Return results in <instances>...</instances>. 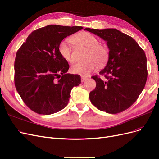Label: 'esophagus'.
<instances>
[{
    "label": "esophagus",
    "mask_w": 159,
    "mask_h": 159,
    "mask_svg": "<svg viewBox=\"0 0 159 159\" xmlns=\"http://www.w3.org/2000/svg\"><path fill=\"white\" fill-rule=\"evenodd\" d=\"M87 80V78H86V77L81 76V82H84V81L85 80Z\"/></svg>",
    "instance_id": "34e87169"
}]
</instances>
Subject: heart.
Listing matches in <instances>:
<instances>
[{"instance_id":"obj_1","label":"heart","mask_w":159,"mask_h":159,"mask_svg":"<svg viewBox=\"0 0 159 159\" xmlns=\"http://www.w3.org/2000/svg\"><path fill=\"white\" fill-rule=\"evenodd\" d=\"M72 40L75 44L88 48L86 57L89 58L85 61H79L74 63L71 68L72 73L84 76L88 75L97 68L98 65L96 61L99 64L102 65L107 60L108 49L104 45L98 44V39L94 35L86 32H80L75 35ZM58 50L61 57L66 60L70 62L74 60L70 40H62L59 44Z\"/></svg>"}]
</instances>
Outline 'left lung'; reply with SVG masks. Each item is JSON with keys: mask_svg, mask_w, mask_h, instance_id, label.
<instances>
[{"mask_svg": "<svg viewBox=\"0 0 159 159\" xmlns=\"http://www.w3.org/2000/svg\"><path fill=\"white\" fill-rule=\"evenodd\" d=\"M107 42L109 58L101 70L107 80L92 76L96 88L89 93L95 107L107 113L115 114L126 110L136 102L147 79L145 52L133 38L115 28H85Z\"/></svg>", "mask_w": 159, "mask_h": 159, "instance_id": "1", "label": "left lung"}]
</instances>
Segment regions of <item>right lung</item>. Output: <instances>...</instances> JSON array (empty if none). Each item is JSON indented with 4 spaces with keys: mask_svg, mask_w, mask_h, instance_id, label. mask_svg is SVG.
Segmentation results:
<instances>
[{
    "mask_svg": "<svg viewBox=\"0 0 159 159\" xmlns=\"http://www.w3.org/2000/svg\"><path fill=\"white\" fill-rule=\"evenodd\" d=\"M81 26L48 25L33 31L18 50L14 84L23 102L33 111L50 115L68 105L71 89L81 84L80 75L67 72L69 64L58 46Z\"/></svg>",
    "mask_w": 159,
    "mask_h": 159,
    "instance_id": "add662e5",
    "label": "right lung"
}]
</instances>
